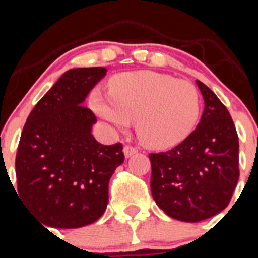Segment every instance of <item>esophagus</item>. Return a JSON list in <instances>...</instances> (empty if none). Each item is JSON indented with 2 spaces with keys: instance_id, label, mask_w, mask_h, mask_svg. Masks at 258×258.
<instances>
[{
  "instance_id": "obj_1",
  "label": "esophagus",
  "mask_w": 258,
  "mask_h": 258,
  "mask_svg": "<svg viewBox=\"0 0 258 258\" xmlns=\"http://www.w3.org/2000/svg\"><path fill=\"white\" fill-rule=\"evenodd\" d=\"M122 151H124V155H125V157H131L132 155H134V154H136V152L138 151V150H137L136 147H133V146H131V145H126V146H124V150H122Z\"/></svg>"
}]
</instances>
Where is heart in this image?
Returning a JSON list of instances; mask_svg holds the SVG:
<instances>
[{"label": "heart", "instance_id": "1", "mask_svg": "<svg viewBox=\"0 0 258 258\" xmlns=\"http://www.w3.org/2000/svg\"><path fill=\"white\" fill-rule=\"evenodd\" d=\"M92 107L103 120L126 127L136 118L141 142L154 150L172 149L192 133L200 116V94L186 80L152 71L117 75L108 93L94 90Z\"/></svg>", "mask_w": 258, "mask_h": 258}]
</instances>
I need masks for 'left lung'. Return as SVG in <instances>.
Returning <instances> with one entry per match:
<instances>
[{"instance_id": "1", "label": "left lung", "mask_w": 258, "mask_h": 258, "mask_svg": "<svg viewBox=\"0 0 258 258\" xmlns=\"http://www.w3.org/2000/svg\"><path fill=\"white\" fill-rule=\"evenodd\" d=\"M204 112L197 129L160 154H150L151 192L157 207L184 222L211 218L229 206L239 179V140L227 108L197 81Z\"/></svg>"}]
</instances>
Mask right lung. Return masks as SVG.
I'll return each instance as SVG.
<instances>
[{
	"mask_svg": "<svg viewBox=\"0 0 258 258\" xmlns=\"http://www.w3.org/2000/svg\"><path fill=\"white\" fill-rule=\"evenodd\" d=\"M106 74L103 67L64 72L23 127L15 160L18 194L46 226H86L107 208L109 178L124 163L122 145L98 142L92 134L97 117L84 106Z\"/></svg>",
	"mask_w": 258,
	"mask_h": 258,
	"instance_id": "obj_1",
	"label": "right lung"
}]
</instances>
